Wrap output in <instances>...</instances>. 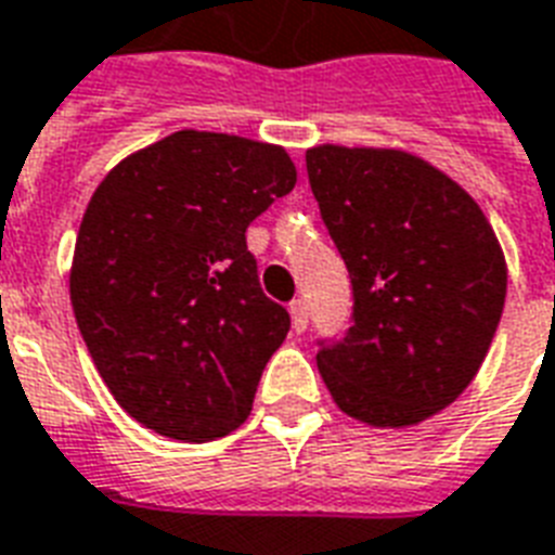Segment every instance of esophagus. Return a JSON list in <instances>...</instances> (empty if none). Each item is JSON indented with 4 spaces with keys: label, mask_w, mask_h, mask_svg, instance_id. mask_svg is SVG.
I'll use <instances>...</instances> for the list:
<instances>
[{
    "label": "esophagus",
    "mask_w": 555,
    "mask_h": 555,
    "mask_svg": "<svg viewBox=\"0 0 555 555\" xmlns=\"http://www.w3.org/2000/svg\"><path fill=\"white\" fill-rule=\"evenodd\" d=\"M289 312H292V330L295 333H304L309 324V307H307V300H292L289 304Z\"/></svg>",
    "instance_id": "esophagus-1"
}]
</instances>
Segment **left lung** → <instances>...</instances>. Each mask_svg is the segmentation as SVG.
Instances as JSON below:
<instances>
[{
  "label": "left lung",
  "instance_id": "obj_1",
  "mask_svg": "<svg viewBox=\"0 0 555 555\" xmlns=\"http://www.w3.org/2000/svg\"><path fill=\"white\" fill-rule=\"evenodd\" d=\"M309 188L353 283V324L321 341L336 405L408 428L469 388L506 298L504 251L478 202L405 150H307Z\"/></svg>",
  "mask_w": 555,
  "mask_h": 555
}]
</instances>
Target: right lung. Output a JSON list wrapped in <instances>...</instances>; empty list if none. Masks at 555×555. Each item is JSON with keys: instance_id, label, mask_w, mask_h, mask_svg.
<instances>
[{"instance_id": "add662e5", "label": "right lung", "mask_w": 555, "mask_h": 555, "mask_svg": "<svg viewBox=\"0 0 555 555\" xmlns=\"http://www.w3.org/2000/svg\"><path fill=\"white\" fill-rule=\"evenodd\" d=\"M295 182L283 147L179 130L92 193L72 309L106 388L150 431L208 442L251 414L289 312L260 289L246 229Z\"/></svg>"}]
</instances>
